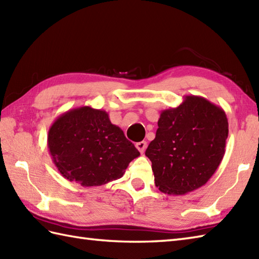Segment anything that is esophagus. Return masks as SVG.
Masks as SVG:
<instances>
[{"label":"esophagus","instance_id":"1","mask_svg":"<svg viewBox=\"0 0 259 259\" xmlns=\"http://www.w3.org/2000/svg\"><path fill=\"white\" fill-rule=\"evenodd\" d=\"M137 149H138L141 153H144L145 150L147 149V142L146 141H140L138 144H136Z\"/></svg>","mask_w":259,"mask_h":259}]
</instances>
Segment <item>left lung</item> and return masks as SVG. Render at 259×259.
<instances>
[{
	"label": "left lung",
	"mask_w": 259,
	"mask_h": 259,
	"mask_svg": "<svg viewBox=\"0 0 259 259\" xmlns=\"http://www.w3.org/2000/svg\"><path fill=\"white\" fill-rule=\"evenodd\" d=\"M156 138L146 150L157 188L185 195L205 185L221 164L228 137L224 109L199 96H185L162 110Z\"/></svg>",
	"instance_id": "left-lung-1"
}]
</instances>
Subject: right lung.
Segmentation results:
<instances>
[{"label":"right lung","instance_id":"1","mask_svg":"<svg viewBox=\"0 0 259 259\" xmlns=\"http://www.w3.org/2000/svg\"><path fill=\"white\" fill-rule=\"evenodd\" d=\"M48 148L60 174L82 187L121 178L129 163L140 156L104 110L88 106L57 118L49 129Z\"/></svg>","mask_w":259,"mask_h":259}]
</instances>
